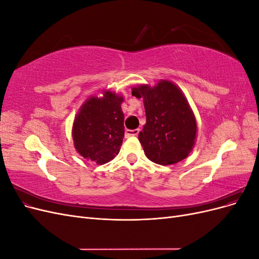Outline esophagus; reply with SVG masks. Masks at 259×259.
I'll use <instances>...</instances> for the list:
<instances>
[{
	"mask_svg": "<svg viewBox=\"0 0 259 259\" xmlns=\"http://www.w3.org/2000/svg\"><path fill=\"white\" fill-rule=\"evenodd\" d=\"M139 132H140L139 128L126 130V132H125V134H126V136H137L139 134Z\"/></svg>",
	"mask_w": 259,
	"mask_h": 259,
	"instance_id": "34e87169",
	"label": "esophagus"
}]
</instances>
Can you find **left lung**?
I'll use <instances>...</instances> for the list:
<instances>
[{"instance_id":"1","label":"left lung","mask_w":259,"mask_h":259,"mask_svg":"<svg viewBox=\"0 0 259 259\" xmlns=\"http://www.w3.org/2000/svg\"><path fill=\"white\" fill-rule=\"evenodd\" d=\"M132 95L144 99L147 121L138 139L147 158L160 165L186 159L195 145L197 120L176 84L160 80L154 86L138 85Z\"/></svg>"}]
</instances>
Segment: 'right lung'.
<instances>
[{
    "label": "right lung",
    "instance_id": "right-lung-1",
    "mask_svg": "<svg viewBox=\"0 0 259 259\" xmlns=\"http://www.w3.org/2000/svg\"><path fill=\"white\" fill-rule=\"evenodd\" d=\"M101 94L103 96H90L84 101L72 125L76 152L98 165L117 155L124 137L123 96L109 90Z\"/></svg>",
    "mask_w": 259,
    "mask_h": 259
}]
</instances>
